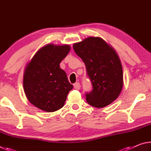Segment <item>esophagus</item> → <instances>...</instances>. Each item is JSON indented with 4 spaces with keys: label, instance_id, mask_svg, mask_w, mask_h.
Returning <instances> with one entry per match:
<instances>
[{
    "label": "esophagus",
    "instance_id": "obj_1",
    "mask_svg": "<svg viewBox=\"0 0 151 151\" xmlns=\"http://www.w3.org/2000/svg\"><path fill=\"white\" fill-rule=\"evenodd\" d=\"M80 87H81V85L79 83H76L75 84H74V88L76 89V90H79V89H80Z\"/></svg>",
    "mask_w": 151,
    "mask_h": 151
}]
</instances>
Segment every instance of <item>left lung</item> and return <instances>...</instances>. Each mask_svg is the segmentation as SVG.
<instances>
[{
	"label": "left lung",
	"instance_id": "8db88e82",
	"mask_svg": "<svg viewBox=\"0 0 151 151\" xmlns=\"http://www.w3.org/2000/svg\"><path fill=\"white\" fill-rule=\"evenodd\" d=\"M85 63L93 91L86 93L90 105L103 108L118 98L123 87V72L118 55L100 37H87L73 45Z\"/></svg>",
	"mask_w": 151,
	"mask_h": 151
}]
</instances>
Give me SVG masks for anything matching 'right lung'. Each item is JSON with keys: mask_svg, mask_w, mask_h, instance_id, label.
<instances>
[{"mask_svg": "<svg viewBox=\"0 0 151 151\" xmlns=\"http://www.w3.org/2000/svg\"><path fill=\"white\" fill-rule=\"evenodd\" d=\"M70 50L68 45L48 44L40 48L26 66L24 93L30 103L42 111L55 112L62 108L73 88L60 68Z\"/></svg>", "mask_w": 151, "mask_h": 151, "instance_id": "add662e5", "label": "right lung"}]
</instances>
